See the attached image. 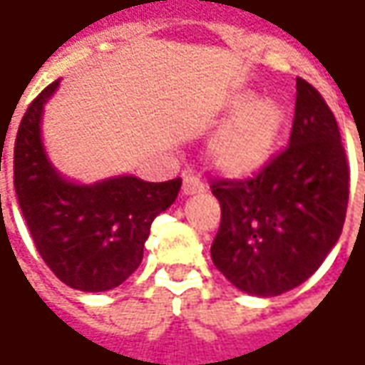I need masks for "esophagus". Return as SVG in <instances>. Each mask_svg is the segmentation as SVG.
Returning <instances> with one entry per match:
<instances>
[{"mask_svg":"<svg viewBox=\"0 0 365 365\" xmlns=\"http://www.w3.org/2000/svg\"><path fill=\"white\" fill-rule=\"evenodd\" d=\"M199 192H205L203 182L197 176H185V180H182V195L189 197V195H199Z\"/></svg>","mask_w":365,"mask_h":365,"instance_id":"obj_1","label":"esophagus"}]
</instances>
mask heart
<instances>
[{
  "label": "heart",
  "instance_id": "heart-1",
  "mask_svg": "<svg viewBox=\"0 0 365 365\" xmlns=\"http://www.w3.org/2000/svg\"><path fill=\"white\" fill-rule=\"evenodd\" d=\"M221 115L230 118L207 142L209 168L232 180L262 173L274 160L287 132V107L276 97L235 91L223 99Z\"/></svg>",
  "mask_w": 365,
  "mask_h": 365
}]
</instances>
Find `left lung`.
Instances as JSON below:
<instances>
[{"label":"left lung","instance_id":"left-lung-1","mask_svg":"<svg viewBox=\"0 0 365 365\" xmlns=\"http://www.w3.org/2000/svg\"><path fill=\"white\" fill-rule=\"evenodd\" d=\"M221 225L211 259L233 287L278 297L325 262L344 230L349 168L331 109L313 85L297 78L288 148L258 176L213 180Z\"/></svg>","mask_w":365,"mask_h":365}]
</instances>
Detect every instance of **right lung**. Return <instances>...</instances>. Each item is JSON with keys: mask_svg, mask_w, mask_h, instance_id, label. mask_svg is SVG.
Here are the masks:
<instances>
[{"mask_svg": "<svg viewBox=\"0 0 365 365\" xmlns=\"http://www.w3.org/2000/svg\"><path fill=\"white\" fill-rule=\"evenodd\" d=\"M58 85L61 78L21 118L14 187L36 250L56 278L83 292H103L135 272L152 221L175 203L182 180L120 175L85 185L61 175L42 142L44 107Z\"/></svg>", "mask_w": 365, "mask_h": 365, "instance_id": "1", "label": "right lung"}]
</instances>
